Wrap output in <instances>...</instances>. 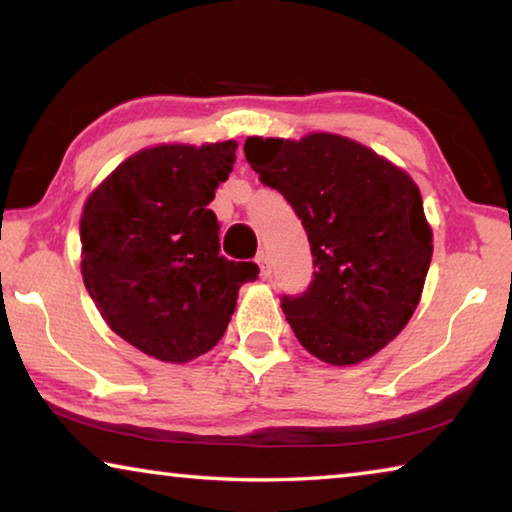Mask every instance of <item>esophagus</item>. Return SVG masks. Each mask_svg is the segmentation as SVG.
I'll use <instances>...</instances> for the list:
<instances>
[{
	"instance_id": "1",
	"label": "esophagus",
	"mask_w": 512,
	"mask_h": 512,
	"mask_svg": "<svg viewBox=\"0 0 512 512\" xmlns=\"http://www.w3.org/2000/svg\"><path fill=\"white\" fill-rule=\"evenodd\" d=\"M255 262L259 264V275H262V277H271L273 268H271V262H268V255L264 253V250H262V253H257Z\"/></svg>"
}]
</instances>
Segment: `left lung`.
<instances>
[{
  "label": "left lung",
  "mask_w": 512,
  "mask_h": 512,
  "mask_svg": "<svg viewBox=\"0 0 512 512\" xmlns=\"http://www.w3.org/2000/svg\"><path fill=\"white\" fill-rule=\"evenodd\" d=\"M246 160L293 207L314 255V280L282 311L302 348L352 366L391 343L418 307L431 228L409 173L348 137H248Z\"/></svg>",
  "instance_id": "obj_1"
}]
</instances>
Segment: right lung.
Here are the masks:
<instances>
[{"label": "right lung", "mask_w": 512, "mask_h": 512, "mask_svg": "<svg viewBox=\"0 0 512 512\" xmlns=\"http://www.w3.org/2000/svg\"><path fill=\"white\" fill-rule=\"evenodd\" d=\"M237 142L162 144L131 155L90 194L81 273L121 339L149 357L187 363L221 341L255 262L219 255L216 187Z\"/></svg>", "instance_id": "right-lung-1"}]
</instances>
